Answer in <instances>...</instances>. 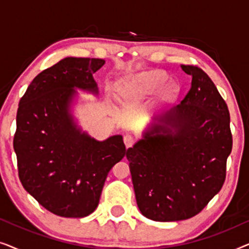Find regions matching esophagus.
Returning a JSON list of instances; mask_svg holds the SVG:
<instances>
[{
  "instance_id": "1",
  "label": "esophagus",
  "mask_w": 249,
  "mask_h": 249,
  "mask_svg": "<svg viewBox=\"0 0 249 249\" xmlns=\"http://www.w3.org/2000/svg\"><path fill=\"white\" fill-rule=\"evenodd\" d=\"M124 142L125 147L129 148V147H131L132 144H134V138H132L130 135H125L124 137Z\"/></svg>"
}]
</instances>
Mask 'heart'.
Listing matches in <instances>:
<instances>
[{
    "mask_svg": "<svg viewBox=\"0 0 249 249\" xmlns=\"http://www.w3.org/2000/svg\"><path fill=\"white\" fill-rule=\"evenodd\" d=\"M169 76L163 70H149L144 72L122 78L115 85V93L120 102H127L152 95L164 86ZM172 87L168 85L165 91H171Z\"/></svg>",
    "mask_w": 249,
    "mask_h": 249,
    "instance_id": "1",
    "label": "heart"
}]
</instances>
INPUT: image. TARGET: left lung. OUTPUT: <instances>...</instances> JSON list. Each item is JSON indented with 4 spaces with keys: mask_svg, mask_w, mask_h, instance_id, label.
Instances as JSON below:
<instances>
[{
    "mask_svg": "<svg viewBox=\"0 0 249 249\" xmlns=\"http://www.w3.org/2000/svg\"><path fill=\"white\" fill-rule=\"evenodd\" d=\"M192 87L177 107L156 114L125 153L138 209L159 222L198 214L220 192L232 149L230 114L211 78L181 66Z\"/></svg>",
    "mask_w": 249,
    "mask_h": 249,
    "instance_id": "1",
    "label": "left lung"
}]
</instances>
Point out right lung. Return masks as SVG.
<instances>
[{
  "label": "right lung",
  "instance_id": "1",
  "mask_svg": "<svg viewBox=\"0 0 249 249\" xmlns=\"http://www.w3.org/2000/svg\"><path fill=\"white\" fill-rule=\"evenodd\" d=\"M102 59L68 56L34 78L19 102L13 139L23 188L63 217L93 213L107 173L127 153L121 135L97 141L73 115L78 91L96 96Z\"/></svg>",
  "mask_w": 249,
  "mask_h": 249
}]
</instances>
